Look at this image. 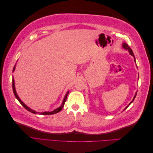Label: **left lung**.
Returning a JSON list of instances; mask_svg holds the SVG:
<instances>
[{
  "mask_svg": "<svg viewBox=\"0 0 153 153\" xmlns=\"http://www.w3.org/2000/svg\"><path fill=\"white\" fill-rule=\"evenodd\" d=\"M123 47L124 48V49H126V50H128V52H129V54H130V55H133V57H134V61H135V56H134V54H133V51H132V50L130 48V47H129V46L128 45V44H126V43H123ZM137 92H136V94H135V96H134V98H133V100L131 101V102L130 103H129V104L126 106V108H125L124 109V110H126L128 107V106H129V105H130L132 102H133V101H134V100H135V97H136V96H137Z\"/></svg>",
  "mask_w": 153,
  "mask_h": 153,
  "instance_id": "obj_1",
  "label": "left lung"
}]
</instances>
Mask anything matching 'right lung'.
<instances>
[{"label": "right lung", "mask_w": 153, "mask_h": 153, "mask_svg": "<svg viewBox=\"0 0 153 153\" xmlns=\"http://www.w3.org/2000/svg\"><path fill=\"white\" fill-rule=\"evenodd\" d=\"M15 66H16V65L15 66V67L13 68V71H15ZM13 92H14V94H15V97L16 98V99L19 101V102L21 103V105L24 106V107L27 110H28V111H29V112H32V113H33V114H42V115H51V114H56V113H58V112H59L60 111H61L62 109V108H63V106H64V104H65V102H66V100H67V96H68V94H69V91H68L67 92V93H66V96H65V97H64V100H63V101H62V105L59 106V108H57V109H55V110H53V111H52V112H36V111H35V110H32L31 108H30L29 107H28V106H27L25 103H24L22 102V101H21V100L20 99V98L19 97H18V94H17V93H16V89H15V81H14V78H13Z\"/></svg>", "instance_id": "1"}]
</instances>
